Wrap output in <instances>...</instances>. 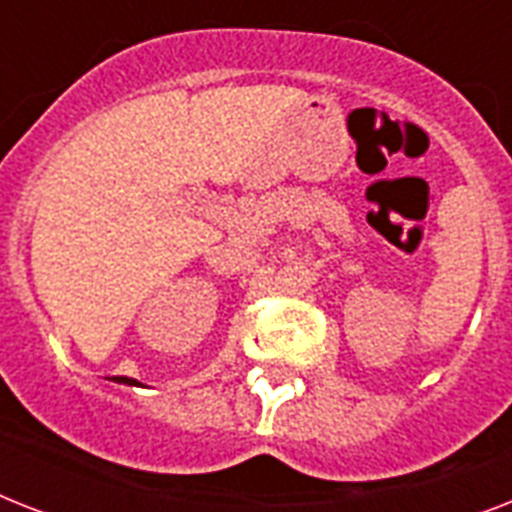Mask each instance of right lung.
Here are the masks:
<instances>
[{
    "instance_id": "obj_1",
    "label": "right lung",
    "mask_w": 512,
    "mask_h": 512,
    "mask_svg": "<svg viewBox=\"0 0 512 512\" xmlns=\"http://www.w3.org/2000/svg\"><path fill=\"white\" fill-rule=\"evenodd\" d=\"M114 380H119V382H127V385H138V382H135V380H130V377H114Z\"/></svg>"
}]
</instances>
